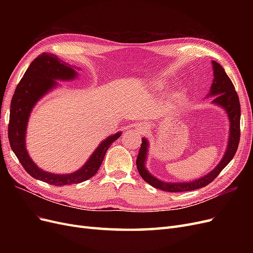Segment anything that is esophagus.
<instances>
[{
    "mask_svg": "<svg viewBox=\"0 0 253 253\" xmlns=\"http://www.w3.org/2000/svg\"><path fill=\"white\" fill-rule=\"evenodd\" d=\"M137 129H138V131H140V132H142V131H144V129H145V126L144 125L137 126Z\"/></svg>",
    "mask_w": 253,
    "mask_h": 253,
    "instance_id": "1",
    "label": "esophagus"
}]
</instances>
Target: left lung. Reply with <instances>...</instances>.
<instances>
[{
  "mask_svg": "<svg viewBox=\"0 0 253 253\" xmlns=\"http://www.w3.org/2000/svg\"><path fill=\"white\" fill-rule=\"evenodd\" d=\"M214 79L210 88L208 96H215L213 99V103L223 108L230 121V128H229V139L228 147L225 152L224 157L221 158L219 164L207 175L190 182H165L154 177L147 169H145V160H147L149 142L145 138H142V143L136 159L137 170H138L141 177L152 187L159 190L167 191V192H185V191H192L206 187L208 183L213 181L217 177L221 170L231 162L235 155L237 147L240 143V121H241V104L239 96L235 91L234 85L230 78L228 77L225 70L216 61H212Z\"/></svg>",
  "mask_w": 253,
  "mask_h": 253,
  "instance_id": "1",
  "label": "left lung"
}]
</instances>
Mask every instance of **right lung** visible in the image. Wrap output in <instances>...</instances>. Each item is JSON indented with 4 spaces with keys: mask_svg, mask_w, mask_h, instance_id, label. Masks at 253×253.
Wrapping results in <instances>:
<instances>
[{
    "mask_svg": "<svg viewBox=\"0 0 253 253\" xmlns=\"http://www.w3.org/2000/svg\"><path fill=\"white\" fill-rule=\"evenodd\" d=\"M76 77L77 72L72 65L65 63L63 60H60L51 53H41L30 63L11 99L8 125V138L11 150L30 176L49 185L70 186L93 177L100 168L106 151L121 135V132H118L109 136L98 145L85 165L71 174L60 175L45 172L33 162L25 148V135L30 113L36 103L47 91L56 87V80L67 81Z\"/></svg>",
    "mask_w": 253,
    "mask_h": 253,
    "instance_id": "right-lung-1",
    "label": "right lung"
}]
</instances>
